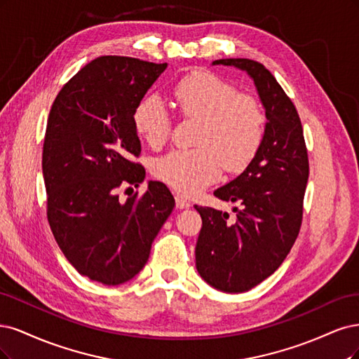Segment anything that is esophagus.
Segmentation results:
<instances>
[{"instance_id":"esophagus-1","label":"esophagus","mask_w":359,"mask_h":359,"mask_svg":"<svg viewBox=\"0 0 359 359\" xmlns=\"http://www.w3.org/2000/svg\"><path fill=\"white\" fill-rule=\"evenodd\" d=\"M175 200H176V207H177V209H188V207H191V203L187 198H184V196H182V195H176Z\"/></svg>"}]
</instances>
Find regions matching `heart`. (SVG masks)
I'll return each instance as SVG.
<instances>
[{
  "mask_svg": "<svg viewBox=\"0 0 359 359\" xmlns=\"http://www.w3.org/2000/svg\"><path fill=\"white\" fill-rule=\"evenodd\" d=\"M183 119L200 121L191 150H175L156 158L154 176L170 188L192 195L221 176L245 170L255 158L265 135L267 118L259 101L210 72H195L172 89ZM135 134L152 149L170 138L171 118L158 97H146L133 111Z\"/></svg>",
  "mask_w": 359,
  "mask_h": 359,
  "instance_id": "obj_1",
  "label": "heart"
}]
</instances>
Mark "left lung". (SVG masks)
<instances>
[{
    "label": "left lung",
    "instance_id": "obj_1",
    "mask_svg": "<svg viewBox=\"0 0 359 359\" xmlns=\"http://www.w3.org/2000/svg\"><path fill=\"white\" fill-rule=\"evenodd\" d=\"M213 64L245 70L255 82L267 116L255 158L238 177L213 192L219 200L237 204L236 219L195 205L203 221L195 248L196 270L219 291L245 292L279 269L294 246L303 222L309 156L294 102L267 68L248 57Z\"/></svg>",
    "mask_w": 359,
    "mask_h": 359
}]
</instances>
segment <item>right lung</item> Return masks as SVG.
Listing matches in <instances>:
<instances>
[{
    "label": "right lung",
    "mask_w": 359,
    "mask_h": 359,
    "mask_svg": "<svg viewBox=\"0 0 359 359\" xmlns=\"http://www.w3.org/2000/svg\"><path fill=\"white\" fill-rule=\"evenodd\" d=\"M167 64L107 55L86 64L62 86L49 113L43 144L48 221L73 267L104 285L140 271L175 207L161 182L143 195L125 192L144 180L135 163L142 144L133 111Z\"/></svg>",
    "instance_id": "right-lung-1"
}]
</instances>
